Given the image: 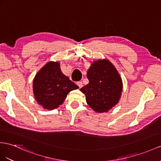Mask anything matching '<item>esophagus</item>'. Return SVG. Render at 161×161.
Instances as JSON below:
<instances>
[{"mask_svg": "<svg viewBox=\"0 0 161 161\" xmlns=\"http://www.w3.org/2000/svg\"><path fill=\"white\" fill-rule=\"evenodd\" d=\"M77 85L79 86L80 88L83 87V83H82V81H77Z\"/></svg>", "mask_w": 161, "mask_h": 161, "instance_id": "esophagus-1", "label": "esophagus"}]
</instances>
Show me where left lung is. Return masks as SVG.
Returning <instances> with one entry per match:
<instances>
[{"instance_id":"1","label":"left lung","mask_w":161,"mask_h":161,"mask_svg":"<svg viewBox=\"0 0 161 161\" xmlns=\"http://www.w3.org/2000/svg\"><path fill=\"white\" fill-rule=\"evenodd\" d=\"M89 83L80 89L89 106L98 113L108 112L120 100L122 81L108 60L94 61L87 71Z\"/></svg>"}]
</instances>
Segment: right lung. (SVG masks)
<instances>
[{"label":"right lung","mask_w":161,"mask_h":161,"mask_svg":"<svg viewBox=\"0 0 161 161\" xmlns=\"http://www.w3.org/2000/svg\"><path fill=\"white\" fill-rule=\"evenodd\" d=\"M32 88L36 102L48 110L57 108L63 103L69 92L79 88L62 73L58 62L52 61L36 74Z\"/></svg>","instance_id":"add662e5"}]
</instances>
